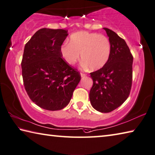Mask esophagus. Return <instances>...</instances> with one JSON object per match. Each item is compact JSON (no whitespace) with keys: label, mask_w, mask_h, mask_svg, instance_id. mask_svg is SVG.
Instances as JSON below:
<instances>
[{"label":"esophagus","mask_w":155,"mask_h":155,"mask_svg":"<svg viewBox=\"0 0 155 155\" xmlns=\"http://www.w3.org/2000/svg\"><path fill=\"white\" fill-rule=\"evenodd\" d=\"M80 75H81V78H84L85 76H86V74H83V73H81Z\"/></svg>","instance_id":"34e87169"}]
</instances>
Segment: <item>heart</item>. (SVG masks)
Returning <instances> with one entry per match:
<instances>
[{
  "instance_id": "obj_1",
  "label": "heart",
  "mask_w": 155,
  "mask_h": 155,
  "mask_svg": "<svg viewBox=\"0 0 155 155\" xmlns=\"http://www.w3.org/2000/svg\"><path fill=\"white\" fill-rule=\"evenodd\" d=\"M61 57L69 65H74L80 59L82 66L89 67L96 71L106 65L110 54V43L104 35L87 31H78L73 34L68 43L61 46Z\"/></svg>"
}]
</instances>
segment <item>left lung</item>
I'll list each match as a JSON object with an SVG mask.
<instances>
[{
    "instance_id": "8db88e82",
    "label": "left lung",
    "mask_w": 155,
    "mask_h": 155,
    "mask_svg": "<svg viewBox=\"0 0 155 155\" xmlns=\"http://www.w3.org/2000/svg\"><path fill=\"white\" fill-rule=\"evenodd\" d=\"M110 43V54L103 68L90 73L93 85L90 103L101 113H109L129 96L132 82L133 57L124 39L110 29L103 28Z\"/></svg>"
}]
</instances>
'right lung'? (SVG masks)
Wrapping results in <instances>:
<instances>
[{
	"instance_id": "add662e5",
	"label": "right lung",
	"mask_w": 155,
	"mask_h": 155,
	"mask_svg": "<svg viewBox=\"0 0 155 155\" xmlns=\"http://www.w3.org/2000/svg\"><path fill=\"white\" fill-rule=\"evenodd\" d=\"M68 31L42 28L25 45L21 61L23 84L31 100L44 109L65 107L81 80L77 70L61 58L60 48Z\"/></svg>"
}]
</instances>
